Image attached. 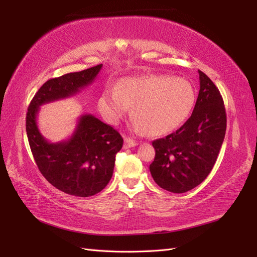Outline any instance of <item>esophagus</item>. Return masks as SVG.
Returning a JSON list of instances; mask_svg holds the SVG:
<instances>
[{"instance_id": "obj_1", "label": "esophagus", "mask_w": 257, "mask_h": 257, "mask_svg": "<svg viewBox=\"0 0 257 257\" xmlns=\"http://www.w3.org/2000/svg\"><path fill=\"white\" fill-rule=\"evenodd\" d=\"M138 145L137 141H135L134 139L129 138V137H124V147L125 148H132V147H136Z\"/></svg>"}]
</instances>
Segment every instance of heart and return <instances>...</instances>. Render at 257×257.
Returning <instances> with one entry per match:
<instances>
[{"instance_id": "1", "label": "heart", "mask_w": 257, "mask_h": 257, "mask_svg": "<svg viewBox=\"0 0 257 257\" xmlns=\"http://www.w3.org/2000/svg\"><path fill=\"white\" fill-rule=\"evenodd\" d=\"M194 101L195 92L188 80L149 75L123 78L116 89H105L98 99V109L107 122L117 124L133 106L134 129L161 136L188 118Z\"/></svg>"}]
</instances>
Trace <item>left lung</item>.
I'll use <instances>...</instances> for the list:
<instances>
[{
  "instance_id": "obj_1",
  "label": "left lung",
  "mask_w": 257,
  "mask_h": 257,
  "mask_svg": "<svg viewBox=\"0 0 257 257\" xmlns=\"http://www.w3.org/2000/svg\"><path fill=\"white\" fill-rule=\"evenodd\" d=\"M200 91L191 117L176 133L152 141L149 169L155 182L173 193L198 187L209 176L226 132V113L217 87L199 70Z\"/></svg>"
}]
</instances>
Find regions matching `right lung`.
<instances>
[{"label":"right lung","instance_id":"right-lung-1","mask_svg":"<svg viewBox=\"0 0 257 257\" xmlns=\"http://www.w3.org/2000/svg\"><path fill=\"white\" fill-rule=\"evenodd\" d=\"M101 67L102 64L47 80L26 113L27 138L41 173L56 189L81 198L100 192L110 181L122 137L111 125L86 113L78 118L72 137L53 144L43 137L36 119L42 105L76 95L92 84Z\"/></svg>","mask_w":257,"mask_h":257}]
</instances>
